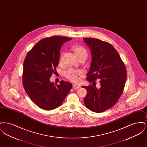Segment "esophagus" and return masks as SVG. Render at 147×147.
I'll list each match as a JSON object with an SVG mask.
<instances>
[{
	"label": "esophagus",
	"instance_id": "esophagus-1",
	"mask_svg": "<svg viewBox=\"0 0 147 147\" xmlns=\"http://www.w3.org/2000/svg\"><path fill=\"white\" fill-rule=\"evenodd\" d=\"M81 87V85H80V84H75L73 85V88H77V89H78V88H80Z\"/></svg>",
	"mask_w": 147,
	"mask_h": 147
}]
</instances>
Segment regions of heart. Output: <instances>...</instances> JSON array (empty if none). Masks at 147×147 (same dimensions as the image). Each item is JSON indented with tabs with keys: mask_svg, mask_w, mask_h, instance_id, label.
<instances>
[{
	"mask_svg": "<svg viewBox=\"0 0 147 147\" xmlns=\"http://www.w3.org/2000/svg\"><path fill=\"white\" fill-rule=\"evenodd\" d=\"M76 55L78 56L82 54L87 55V51L84 47L80 46H74L73 47ZM81 74V71L79 70H75L72 68H69L65 71L64 76L73 82H77L79 79V76Z\"/></svg>",
	"mask_w": 147,
	"mask_h": 147,
	"instance_id": "1",
	"label": "heart"
}]
</instances>
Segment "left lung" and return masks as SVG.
<instances>
[{
	"instance_id": "8db88e82",
	"label": "left lung",
	"mask_w": 147,
	"mask_h": 147,
	"mask_svg": "<svg viewBox=\"0 0 147 147\" xmlns=\"http://www.w3.org/2000/svg\"><path fill=\"white\" fill-rule=\"evenodd\" d=\"M83 40L92 57L87 80L91 83L99 79L101 85L99 89L91 85L82 86L87 91L84 105L93 112H104L115 105L122 95L127 79L126 68L119 53L109 43L92 38Z\"/></svg>"
}]
</instances>
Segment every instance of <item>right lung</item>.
Returning <instances> with one entry per match:
<instances>
[{
	"mask_svg": "<svg viewBox=\"0 0 147 147\" xmlns=\"http://www.w3.org/2000/svg\"><path fill=\"white\" fill-rule=\"evenodd\" d=\"M71 38L58 36L46 37L36 43L27 54L23 65L22 84L28 96L45 110L59 106L70 91L72 85L63 80L59 85L49 78L56 71L63 43Z\"/></svg>",
	"mask_w": 147,
	"mask_h": 147,
	"instance_id": "right-lung-1",
	"label": "right lung"
}]
</instances>
